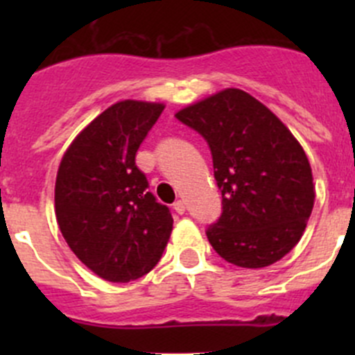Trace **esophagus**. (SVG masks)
<instances>
[{
  "instance_id": "obj_1",
  "label": "esophagus",
  "mask_w": 355,
  "mask_h": 355,
  "mask_svg": "<svg viewBox=\"0 0 355 355\" xmlns=\"http://www.w3.org/2000/svg\"><path fill=\"white\" fill-rule=\"evenodd\" d=\"M173 209L177 211L178 214H184L185 213V202H184V200H177V202L173 204Z\"/></svg>"
}]
</instances>
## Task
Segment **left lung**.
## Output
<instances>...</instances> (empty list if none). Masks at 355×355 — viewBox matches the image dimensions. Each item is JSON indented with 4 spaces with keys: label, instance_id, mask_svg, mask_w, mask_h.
<instances>
[{
    "label": "left lung",
    "instance_id": "1",
    "mask_svg": "<svg viewBox=\"0 0 355 355\" xmlns=\"http://www.w3.org/2000/svg\"><path fill=\"white\" fill-rule=\"evenodd\" d=\"M175 116L213 156L221 214L206 230L213 249L241 268H264L295 247L314 206L311 164L292 132L241 89H225Z\"/></svg>",
    "mask_w": 355,
    "mask_h": 355
}]
</instances>
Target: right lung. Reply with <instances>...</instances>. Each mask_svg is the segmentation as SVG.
<instances>
[{"label": "right lung", "mask_w": 355, "mask_h": 355, "mask_svg": "<svg viewBox=\"0 0 355 355\" xmlns=\"http://www.w3.org/2000/svg\"><path fill=\"white\" fill-rule=\"evenodd\" d=\"M164 106L120 101L75 137L60 163L55 209L75 256L114 284L137 280L156 266L173 218L148 192L135 155Z\"/></svg>", "instance_id": "obj_1"}]
</instances>
